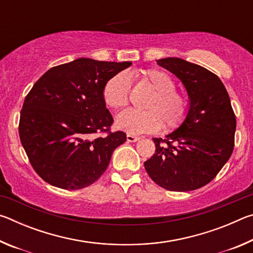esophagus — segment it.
<instances>
[{
  "mask_svg": "<svg viewBox=\"0 0 253 253\" xmlns=\"http://www.w3.org/2000/svg\"><path fill=\"white\" fill-rule=\"evenodd\" d=\"M140 138L138 136H134L131 134H127V142H130V143H135V142H138Z\"/></svg>",
  "mask_w": 253,
  "mask_h": 253,
  "instance_id": "obj_1",
  "label": "esophagus"
}]
</instances>
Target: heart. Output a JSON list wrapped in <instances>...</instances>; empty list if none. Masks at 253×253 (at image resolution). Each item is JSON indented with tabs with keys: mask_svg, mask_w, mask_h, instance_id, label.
<instances>
[{
	"mask_svg": "<svg viewBox=\"0 0 253 253\" xmlns=\"http://www.w3.org/2000/svg\"><path fill=\"white\" fill-rule=\"evenodd\" d=\"M145 84L152 89L144 101L145 110H126L116 118V126L131 135L146 134L161 129L172 130L185 121L190 104L183 93L175 90L176 83L172 76L161 69L140 72ZM130 80L125 72H119L107 81L102 90L104 100L110 108L122 109L129 102Z\"/></svg>",
	"mask_w": 253,
	"mask_h": 253,
	"instance_id": "b5f03b06",
	"label": "heart"
}]
</instances>
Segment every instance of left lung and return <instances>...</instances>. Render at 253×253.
Masks as SVG:
<instances>
[{
    "mask_svg": "<svg viewBox=\"0 0 253 253\" xmlns=\"http://www.w3.org/2000/svg\"><path fill=\"white\" fill-rule=\"evenodd\" d=\"M182 81L188 96L187 116L165 138H153L155 154L144 163L154 182L175 192L207 185L229 161L237 121L219 77L181 58L156 60Z\"/></svg>",
    "mask_w": 253,
    "mask_h": 253,
    "instance_id": "obj_1",
    "label": "left lung"
}]
</instances>
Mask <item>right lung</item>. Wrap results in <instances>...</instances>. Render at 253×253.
I'll list each match as a JSON object with an SVG mask.
<instances>
[{"mask_svg":"<svg viewBox=\"0 0 253 253\" xmlns=\"http://www.w3.org/2000/svg\"><path fill=\"white\" fill-rule=\"evenodd\" d=\"M130 65L79 58L51 68L33 84L21 110L19 134L32 168L46 183L80 190L108 168L126 134L109 131L114 119L102 90ZM105 131L106 136L91 138Z\"/></svg>","mask_w":253,"mask_h":253,"instance_id":"add662e5","label":"right lung"}]
</instances>
